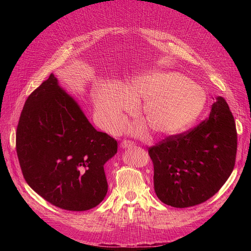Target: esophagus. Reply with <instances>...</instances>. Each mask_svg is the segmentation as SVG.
Wrapping results in <instances>:
<instances>
[{
	"mask_svg": "<svg viewBox=\"0 0 251 251\" xmlns=\"http://www.w3.org/2000/svg\"><path fill=\"white\" fill-rule=\"evenodd\" d=\"M135 146V143L133 141H128V140H124L123 142L120 143V147L123 149H126V148H132Z\"/></svg>",
	"mask_w": 251,
	"mask_h": 251,
	"instance_id": "1",
	"label": "esophagus"
}]
</instances>
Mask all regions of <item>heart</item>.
Listing matches in <instances>:
<instances>
[{
    "instance_id": "heart-1",
    "label": "heart",
    "mask_w": 251,
    "mask_h": 251,
    "mask_svg": "<svg viewBox=\"0 0 251 251\" xmlns=\"http://www.w3.org/2000/svg\"><path fill=\"white\" fill-rule=\"evenodd\" d=\"M97 120L107 131H115L126 115L142 100L139 115L156 135L174 136L193 126L207 101L205 90L175 71H146L135 74L125 86L105 81L92 92ZM146 126L132 128L141 134Z\"/></svg>"
}]
</instances>
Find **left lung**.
Here are the masks:
<instances>
[{
    "instance_id": "obj_1",
    "label": "left lung",
    "mask_w": 251,
    "mask_h": 251,
    "mask_svg": "<svg viewBox=\"0 0 251 251\" xmlns=\"http://www.w3.org/2000/svg\"><path fill=\"white\" fill-rule=\"evenodd\" d=\"M237 146L233 116L224 98L218 96L209 117L198 126L149 149L159 200L184 208L211 198L230 176Z\"/></svg>"
}]
</instances>
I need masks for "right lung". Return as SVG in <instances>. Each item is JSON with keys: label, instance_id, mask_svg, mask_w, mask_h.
<instances>
[{"label": "right lung", "instance_id": "right-lung-1", "mask_svg": "<svg viewBox=\"0 0 251 251\" xmlns=\"http://www.w3.org/2000/svg\"><path fill=\"white\" fill-rule=\"evenodd\" d=\"M117 141L96 131L50 74L29 95L17 128V154L28 185L59 208L83 211L108 192L103 165Z\"/></svg>", "mask_w": 251, "mask_h": 251}]
</instances>
